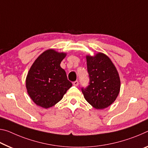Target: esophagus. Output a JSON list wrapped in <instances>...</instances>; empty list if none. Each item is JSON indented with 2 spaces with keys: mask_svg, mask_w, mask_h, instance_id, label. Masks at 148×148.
<instances>
[{
  "mask_svg": "<svg viewBox=\"0 0 148 148\" xmlns=\"http://www.w3.org/2000/svg\"><path fill=\"white\" fill-rule=\"evenodd\" d=\"M72 84H73V85H74V86H78V84H79V82L76 80V81L72 83Z\"/></svg>",
  "mask_w": 148,
  "mask_h": 148,
  "instance_id": "esophagus-1",
  "label": "esophagus"
}]
</instances>
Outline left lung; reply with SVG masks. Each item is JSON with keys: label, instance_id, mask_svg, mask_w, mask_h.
<instances>
[{"label": "left lung", "instance_id": "1", "mask_svg": "<svg viewBox=\"0 0 148 148\" xmlns=\"http://www.w3.org/2000/svg\"><path fill=\"white\" fill-rule=\"evenodd\" d=\"M86 60L90 85L82 88V91L91 106L105 109L115 101L120 91L119 73L111 59L103 53L86 56Z\"/></svg>", "mask_w": 148, "mask_h": 148}]
</instances>
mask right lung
<instances>
[{"label": "right lung", "mask_w": 148, "mask_h": 148, "mask_svg": "<svg viewBox=\"0 0 148 148\" xmlns=\"http://www.w3.org/2000/svg\"><path fill=\"white\" fill-rule=\"evenodd\" d=\"M66 55L49 49L39 55L30 68L25 84L29 97L38 106L45 109L54 106L72 86L60 66Z\"/></svg>", "instance_id": "1"}]
</instances>
